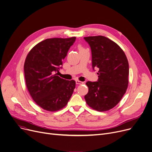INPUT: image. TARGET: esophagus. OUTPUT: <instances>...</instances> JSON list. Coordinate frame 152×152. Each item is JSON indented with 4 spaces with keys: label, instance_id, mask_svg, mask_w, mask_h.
Returning <instances> with one entry per match:
<instances>
[{
    "label": "esophagus",
    "instance_id": "34e87169",
    "mask_svg": "<svg viewBox=\"0 0 152 152\" xmlns=\"http://www.w3.org/2000/svg\"><path fill=\"white\" fill-rule=\"evenodd\" d=\"M76 84L82 85V84H83V82H82V81H79V80H76Z\"/></svg>",
    "mask_w": 152,
    "mask_h": 152
}]
</instances>
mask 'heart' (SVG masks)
I'll list each match as a JSON object with an SVG mask.
<instances>
[{"label": "heart", "instance_id": "obj_1", "mask_svg": "<svg viewBox=\"0 0 152 152\" xmlns=\"http://www.w3.org/2000/svg\"><path fill=\"white\" fill-rule=\"evenodd\" d=\"M78 50H79V52L85 50L81 45H78Z\"/></svg>", "mask_w": 152, "mask_h": 152}]
</instances>
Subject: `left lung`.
<instances>
[{
  "label": "left lung",
  "instance_id": "left-lung-1",
  "mask_svg": "<svg viewBox=\"0 0 152 152\" xmlns=\"http://www.w3.org/2000/svg\"><path fill=\"white\" fill-rule=\"evenodd\" d=\"M92 53L93 69L98 68L97 81H88L86 103L98 111L114 108L125 94L128 85L129 65L120 47L103 36L85 37Z\"/></svg>",
  "mask_w": 152,
  "mask_h": 152
}]
</instances>
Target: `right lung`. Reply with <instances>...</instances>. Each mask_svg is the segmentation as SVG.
Masks as SVG:
<instances>
[{
  "instance_id": "add662e5",
  "label": "right lung",
  "mask_w": 152,
  "mask_h": 152,
  "mask_svg": "<svg viewBox=\"0 0 152 152\" xmlns=\"http://www.w3.org/2000/svg\"><path fill=\"white\" fill-rule=\"evenodd\" d=\"M75 37L46 39L33 47L24 63L26 86L33 100L48 111L63 108L75 88L74 80H66L54 74L59 71L63 60Z\"/></svg>"
}]
</instances>
